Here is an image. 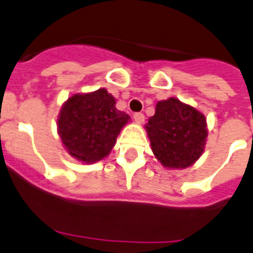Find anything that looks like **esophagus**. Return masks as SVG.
<instances>
[{
  "instance_id": "34e87169",
  "label": "esophagus",
  "mask_w": 253,
  "mask_h": 253,
  "mask_svg": "<svg viewBox=\"0 0 253 253\" xmlns=\"http://www.w3.org/2000/svg\"><path fill=\"white\" fill-rule=\"evenodd\" d=\"M134 121L136 122V124H142L144 123V121H145V117H144V114L142 113H135L134 114Z\"/></svg>"
}]
</instances>
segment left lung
Wrapping results in <instances>:
<instances>
[{"mask_svg": "<svg viewBox=\"0 0 253 253\" xmlns=\"http://www.w3.org/2000/svg\"><path fill=\"white\" fill-rule=\"evenodd\" d=\"M145 130L155 157L169 169H187L196 164L208 137L204 114L174 97L157 102Z\"/></svg>", "mask_w": 253, "mask_h": 253, "instance_id": "1", "label": "left lung"}]
</instances>
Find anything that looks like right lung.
Wrapping results in <instances>:
<instances>
[{"label":"right lung","instance_id":"obj_1","mask_svg":"<svg viewBox=\"0 0 253 253\" xmlns=\"http://www.w3.org/2000/svg\"><path fill=\"white\" fill-rule=\"evenodd\" d=\"M106 88L75 93L57 117V134L65 150L82 164H94L109 155L130 117L118 111Z\"/></svg>","mask_w":253,"mask_h":253}]
</instances>
